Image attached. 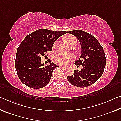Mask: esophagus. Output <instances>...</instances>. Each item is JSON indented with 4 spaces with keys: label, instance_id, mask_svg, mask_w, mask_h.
Listing matches in <instances>:
<instances>
[{
    "label": "esophagus",
    "instance_id": "esophagus-1",
    "mask_svg": "<svg viewBox=\"0 0 121 121\" xmlns=\"http://www.w3.org/2000/svg\"><path fill=\"white\" fill-rule=\"evenodd\" d=\"M60 68L63 69H65V67H63V66H60Z\"/></svg>",
    "mask_w": 121,
    "mask_h": 121
}]
</instances>
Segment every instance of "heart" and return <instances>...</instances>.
I'll list each match as a JSON object with an SVG mask.
<instances>
[{"label":"heart","instance_id":"b5f03b06","mask_svg":"<svg viewBox=\"0 0 121 121\" xmlns=\"http://www.w3.org/2000/svg\"><path fill=\"white\" fill-rule=\"evenodd\" d=\"M65 40L69 45H71L75 41H77L75 37L71 35L67 36L65 38ZM55 45H56V43L54 44V46H55ZM73 59H74V56L72 54L60 53H58L54 56V61L56 64L58 65H65L73 61Z\"/></svg>","mask_w":121,"mask_h":121}]
</instances>
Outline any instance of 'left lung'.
<instances>
[{"instance_id":"1","label":"left lung","mask_w":121,"mask_h":121,"mask_svg":"<svg viewBox=\"0 0 121 121\" xmlns=\"http://www.w3.org/2000/svg\"><path fill=\"white\" fill-rule=\"evenodd\" d=\"M76 37L80 42L82 54L75 65H82L80 70H74L71 76L67 79L71 84L79 87L92 85L104 73L106 59L103 48L95 37L81 30L67 32Z\"/></svg>"}]
</instances>
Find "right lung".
Returning <instances> with one entry per match:
<instances>
[{"label": "right lung", "instance_id": "obj_1", "mask_svg": "<svg viewBox=\"0 0 121 121\" xmlns=\"http://www.w3.org/2000/svg\"><path fill=\"white\" fill-rule=\"evenodd\" d=\"M66 33L41 29L26 37L17 49L15 61L18 77L24 84L32 89H40L48 84L58 65L50 62L44 66L41 57L47 51H52L55 41Z\"/></svg>", "mask_w": 121, "mask_h": 121}]
</instances>
